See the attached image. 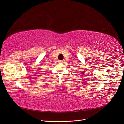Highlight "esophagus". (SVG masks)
Segmentation results:
<instances>
[{"instance_id":"34e87169","label":"esophagus","mask_w":124,"mask_h":124,"mask_svg":"<svg viewBox=\"0 0 124 124\" xmlns=\"http://www.w3.org/2000/svg\"><path fill=\"white\" fill-rule=\"evenodd\" d=\"M59 62H64V61L63 60H62V61H58Z\"/></svg>"}]
</instances>
